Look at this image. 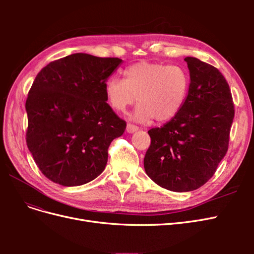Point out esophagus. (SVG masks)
<instances>
[{
	"instance_id": "34e87169",
	"label": "esophagus",
	"mask_w": 254,
	"mask_h": 254,
	"mask_svg": "<svg viewBox=\"0 0 254 254\" xmlns=\"http://www.w3.org/2000/svg\"><path fill=\"white\" fill-rule=\"evenodd\" d=\"M139 129L136 126L132 125V124H127V127H126V131L129 132V133H132V132H135L136 130Z\"/></svg>"
}]
</instances>
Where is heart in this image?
Returning a JSON list of instances; mask_svg holds the SVG:
<instances>
[{
    "instance_id": "b5f03b06",
    "label": "heart",
    "mask_w": 254,
    "mask_h": 254,
    "mask_svg": "<svg viewBox=\"0 0 254 254\" xmlns=\"http://www.w3.org/2000/svg\"><path fill=\"white\" fill-rule=\"evenodd\" d=\"M125 79L112 76L105 82V94L112 109L125 112L136 102L132 119L145 123L173 120L187 101L190 77L178 64L140 61L129 65Z\"/></svg>"
}]
</instances>
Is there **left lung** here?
I'll list each match as a JSON object with an SVG mask.
<instances>
[{"instance_id":"8db88e82","label":"left lung","mask_w":254,"mask_h":254,"mask_svg":"<svg viewBox=\"0 0 254 254\" xmlns=\"http://www.w3.org/2000/svg\"><path fill=\"white\" fill-rule=\"evenodd\" d=\"M190 84L187 101L176 117L148 131L144 158L149 178L173 191L202 187L216 172L228 150L234 105L230 87L216 67L186 57Z\"/></svg>"}]
</instances>
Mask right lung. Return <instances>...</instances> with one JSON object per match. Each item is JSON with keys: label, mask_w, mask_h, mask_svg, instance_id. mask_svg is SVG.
<instances>
[{"label": "right lung", "mask_w": 254, "mask_h": 254, "mask_svg": "<svg viewBox=\"0 0 254 254\" xmlns=\"http://www.w3.org/2000/svg\"><path fill=\"white\" fill-rule=\"evenodd\" d=\"M122 63L77 53L36 76L25 104L26 144L51 181L77 187L104 172L111 142L126 129L105 94V82Z\"/></svg>", "instance_id": "obj_1"}]
</instances>
